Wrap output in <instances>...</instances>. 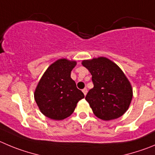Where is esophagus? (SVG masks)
I'll list each match as a JSON object with an SVG mask.
<instances>
[{"label":"esophagus","instance_id":"obj_1","mask_svg":"<svg viewBox=\"0 0 155 155\" xmlns=\"http://www.w3.org/2000/svg\"><path fill=\"white\" fill-rule=\"evenodd\" d=\"M82 92H83V94L86 95V94H87V89H86V88H85V89H82Z\"/></svg>","mask_w":155,"mask_h":155}]
</instances>
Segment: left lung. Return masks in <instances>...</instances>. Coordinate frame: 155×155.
<instances>
[{
    "instance_id": "obj_1",
    "label": "left lung",
    "mask_w": 155,
    "mask_h": 155,
    "mask_svg": "<svg viewBox=\"0 0 155 155\" xmlns=\"http://www.w3.org/2000/svg\"><path fill=\"white\" fill-rule=\"evenodd\" d=\"M82 64L92 75L94 87L89 91L86 100L94 115L105 121L124 115L131 104L133 92L122 70L105 57L83 60Z\"/></svg>"
}]
</instances>
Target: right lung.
<instances>
[{
    "label": "right lung",
    "instance_id": "add662e5",
    "mask_svg": "<svg viewBox=\"0 0 155 155\" xmlns=\"http://www.w3.org/2000/svg\"><path fill=\"white\" fill-rule=\"evenodd\" d=\"M76 61L60 59L43 73L34 92L40 112L47 118L63 120L73 114L77 102L85 97L72 79L71 71Z\"/></svg>",
    "mask_w": 155,
    "mask_h": 155
}]
</instances>
